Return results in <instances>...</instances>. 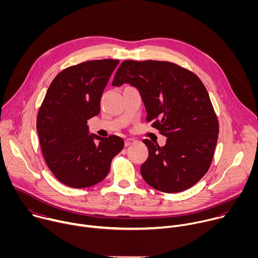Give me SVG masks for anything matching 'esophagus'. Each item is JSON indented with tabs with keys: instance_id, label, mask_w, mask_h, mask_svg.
Instances as JSON below:
<instances>
[{
	"instance_id": "obj_1",
	"label": "esophagus",
	"mask_w": 258,
	"mask_h": 258,
	"mask_svg": "<svg viewBox=\"0 0 258 258\" xmlns=\"http://www.w3.org/2000/svg\"><path fill=\"white\" fill-rule=\"evenodd\" d=\"M134 143H136V140H135V139H125V141H124V145H125L126 147L133 145Z\"/></svg>"
}]
</instances>
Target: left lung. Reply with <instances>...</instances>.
I'll list each match as a JSON object with an SVG mask.
<instances>
[{
  "instance_id": "left-lung-1",
  "label": "left lung",
  "mask_w": 258,
  "mask_h": 258,
  "mask_svg": "<svg viewBox=\"0 0 258 258\" xmlns=\"http://www.w3.org/2000/svg\"><path fill=\"white\" fill-rule=\"evenodd\" d=\"M123 84L139 91L146 120L166 137L162 147L143 140L149 151L141 166L145 181L165 193L194 186L210 166L218 136V121L200 79L174 63L125 60L112 86Z\"/></svg>"
}]
</instances>
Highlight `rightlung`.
Returning <instances> with one entry per match:
<instances>
[{"mask_svg": "<svg viewBox=\"0 0 258 258\" xmlns=\"http://www.w3.org/2000/svg\"><path fill=\"white\" fill-rule=\"evenodd\" d=\"M118 63L93 60L64 69L39 110L36 131L46 163L68 187L88 188L103 180L123 148L120 137L101 138L87 124L99 114L103 91Z\"/></svg>", "mask_w": 258, "mask_h": 258, "instance_id": "right-lung-1", "label": "right lung"}]
</instances>
